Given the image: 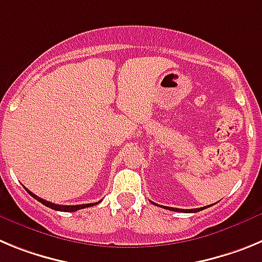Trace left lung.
Masks as SVG:
<instances>
[{"label":"left lung","mask_w":262,"mask_h":262,"mask_svg":"<svg viewBox=\"0 0 262 262\" xmlns=\"http://www.w3.org/2000/svg\"><path fill=\"white\" fill-rule=\"evenodd\" d=\"M169 209V207H168ZM203 209H207V207H201V209H191V210H182V209H174V207H170V209L169 210H172V211H181V212H198V211H201V210H203Z\"/></svg>","instance_id":"obj_1"}]
</instances>
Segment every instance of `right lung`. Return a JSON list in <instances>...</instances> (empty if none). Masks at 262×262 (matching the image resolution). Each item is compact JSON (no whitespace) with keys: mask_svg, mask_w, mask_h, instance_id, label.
Here are the masks:
<instances>
[{"mask_svg":"<svg viewBox=\"0 0 262 262\" xmlns=\"http://www.w3.org/2000/svg\"><path fill=\"white\" fill-rule=\"evenodd\" d=\"M27 193L30 194V195L32 196V198H35L36 201H39L40 203H43L45 206H47V207H50V209L52 210H56V211H64V212H73V211H77V210H81V209H85V207H92V206L97 205L96 203H88V205H75V206H62V205H55V203L52 202H48V201H45L41 200L40 196L35 195L34 193H31V191L29 190V189H26ZM101 202V201H99Z\"/></svg>","mask_w":262,"mask_h":262,"instance_id":"obj_1","label":"right lung"}]
</instances>
